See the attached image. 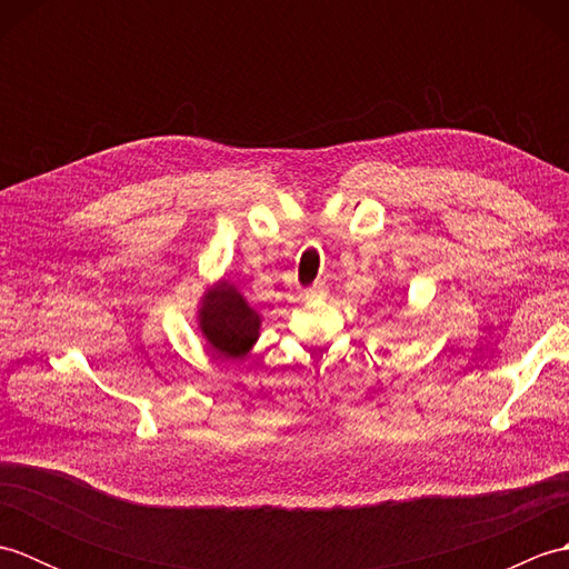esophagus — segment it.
Returning a JSON list of instances; mask_svg holds the SVG:
<instances>
[{
	"mask_svg": "<svg viewBox=\"0 0 569 569\" xmlns=\"http://www.w3.org/2000/svg\"><path fill=\"white\" fill-rule=\"evenodd\" d=\"M303 296H306L308 300L325 298V296H328V286H325V283H316V286H310V288H306Z\"/></svg>",
	"mask_w": 569,
	"mask_h": 569,
	"instance_id": "34e87169",
	"label": "esophagus"
}]
</instances>
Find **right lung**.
Masks as SVG:
<instances>
[{
  "label": "right lung",
  "instance_id": "right-lung-1",
  "mask_svg": "<svg viewBox=\"0 0 569 569\" xmlns=\"http://www.w3.org/2000/svg\"><path fill=\"white\" fill-rule=\"evenodd\" d=\"M261 318L251 310L234 286L227 281L204 293L200 306V330L210 349L222 359H241L259 340Z\"/></svg>",
  "mask_w": 569,
  "mask_h": 569
}]
</instances>
